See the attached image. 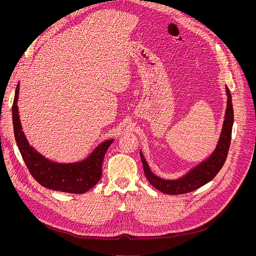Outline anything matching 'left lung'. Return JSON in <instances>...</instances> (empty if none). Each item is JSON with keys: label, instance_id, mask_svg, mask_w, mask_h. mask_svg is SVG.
<instances>
[{"label": "left lung", "instance_id": "8db88e82", "mask_svg": "<svg viewBox=\"0 0 256 256\" xmlns=\"http://www.w3.org/2000/svg\"><path fill=\"white\" fill-rule=\"evenodd\" d=\"M227 96V108L225 111L223 128L220 134V138L216 145V148L202 162L197 164L191 170L188 171L182 176L176 180H165L160 178L150 170L148 163L146 162L142 152L140 150V156L143 164L145 176L156 190L168 195H178L189 193L198 188L210 182L218 172L221 170L225 163V160L230 150L232 141V130L234 124V108L232 102V94L230 89L225 86Z\"/></svg>", "mask_w": 256, "mask_h": 256}]
</instances>
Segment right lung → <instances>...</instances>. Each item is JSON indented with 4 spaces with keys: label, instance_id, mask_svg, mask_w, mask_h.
Here are the masks:
<instances>
[{
    "label": "right lung",
    "instance_id": "add662e5",
    "mask_svg": "<svg viewBox=\"0 0 256 256\" xmlns=\"http://www.w3.org/2000/svg\"><path fill=\"white\" fill-rule=\"evenodd\" d=\"M18 92L20 84L16 86L12 106L13 130L20 154L32 176L42 186L54 191L72 194H83L89 191L102 178L104 156L114 139L102 142L86 158L78 162H54L39 154L26 140L18 114Z\"/></svg>",
    "mask_w": 256,
    "mask_h": 256
}]
</instances>
